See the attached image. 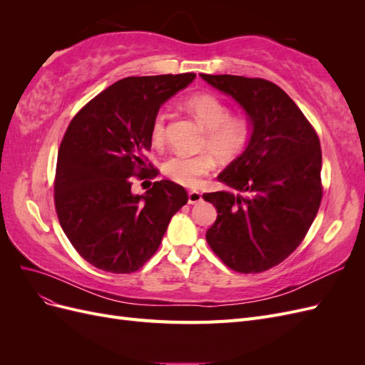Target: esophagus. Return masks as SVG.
Wrapping results in <instances>:
<instances>
[{
  "instance_id": "esophagus-1",
  "label": "esophagus",
  "mask_w": 365,
  "mask_h": 365,
  "mask_svg": "<svg viewBox=\"0 0 365 365\" xmlns=\"http://www.w3.org/2000/svg\"><path fill=\"white\" fill-rule=\"evenodd\" d=\"M201 201H202V195L200 192H196V190L189 192V204H197Z\"/></svg>"
}]
</instances>
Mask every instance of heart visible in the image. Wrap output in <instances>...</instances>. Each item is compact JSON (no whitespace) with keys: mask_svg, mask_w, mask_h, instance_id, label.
Here are the masks:
<instances>
[{"mask_svg":"<svg viewBox=\"0 0 365 365\" xmlns=\"http://www.w3.org/2000/svg\"><path fill=\"white\" fill-rule=\"evenodd\" d=\"M187 109L195 115L197 123L205 130L204 146L220 161L239 157L248 145L250 123L244 115H230V106L215 94L201 93L192 96L185 102ZM165 115L158 111L150 123V138L153 145H161L165 135ZM213 168V158L208 153L187 157L176 153L163 163V172L175 182L195 187L201 176Z\"/></svg>","mask_w":365,"mask_h":365,"instance_id":"obj_1","label":"heart"}]
</instances>
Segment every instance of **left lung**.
Returning <instances> with one entry per match:
<instances>
[{
    "label": "left lung",
    "mask_w": 365,
    "mask_h": 365,
    "mask_svg": "<svg viewBox=\"0 0 365 365\" xmlns=\"http://www.w3.org/2000/svg\"><path fill=\"white\" fill-rule=\"evenodd\" d=\"M244 109L245 150L217 175L231 190L204 193L217 210L207 242L227 267L262 272L302 244L322 202V148L314 128L280 86L264 79L201 74Z\"/></svg>",
    "instance_id": "8db88e82"
}]
</instances>
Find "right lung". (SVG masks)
<instances>
[{"instance_id": "add662e5", "label": "right lung", "mask_w": 365, "mask_h": 365, "mask_svg": "<svg viewBox=\"0 0 365 365\" xmlns=\"http://www.w3.org/2000/svg\"><path fill=\"white\" fill-rule=\"evenodd\" d=\"M195 77H126L71 120L59 148L54 204L63 233L93 267L115 274L137 271L158 250L172 216L187 204L180 184L161 180L135 195L130 176L148 170L152 118Z\"/></svg>"}]
</instances>
